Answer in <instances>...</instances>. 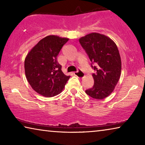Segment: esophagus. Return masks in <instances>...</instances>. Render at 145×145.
<instances>
[{
	"label": "esophagus",
	"mask_w": 145,
	"mask_h": 145,
	"mask_svg": "<svg viewBox=\"0 0 145 145\" xmlns=\"http://www.w3.org/2000/svg\"><path fill=\"white\" fill-rule=\"evenodd\" d=\"M74 75L79 78H83L84 77V73L80 70H78L77 72H74Z\"/></svg>",
	"instance_id": "34e87169"
}]
</instances>
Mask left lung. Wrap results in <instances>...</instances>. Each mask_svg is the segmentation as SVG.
<instances>
[{
  "label": "left lung",
  "mask_w": 145,
  "mask_h": 145,
  "mask_svg": "<svg viewBox=\"0 0 145 145\" xmlns=\"http://www.w3.org/2000/svg\"><path fill=\"white\" fill-rule=\"evenodd\" d=\"M95 70L94 85L86 93L97 100H102L113 91L121 75V61L116 43L108 36L92 33L79 38Z\"/></svg>",
  "instance_id": "left-lung-1"
}]
</instances>
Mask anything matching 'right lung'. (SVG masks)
<instances>
[{
  "mask_svg": "<svg viewBox=\"0 0 145 145\" xmlns=\"http://www.w3.org/2000/svg\"><path fill=\"white\" fill-rule=\"evenodd\" d=\"M69 38L56 35L46 36L32 48L24 62L25 76L31 88L45 97L62 91L70 76L61 70L57 56Z\"/></svg>",
  "mask_w": 145,
  "mask_h": 145,
  "instance_id": "right-lung-1",
  "label": "right lung"
}]
</instances>
